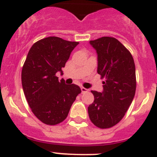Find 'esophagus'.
<instances>
[{
	"instance_id": "obj_1",
	"label": "esophagus",
	"mask_w": 157,
	"mask_h": 157,
	"mask_svg": "<svg viewBox=\"0 0 157 157\" xmlns=\"http://www.w3.org/2000/svg\"><path fill=\"white\" fill-rule=\"evenodd\" d=\"M81 90H82V93H86V92L88 91V90H87V89H86V88H84V87H82Z\"/></svg>"
}]
</instances>
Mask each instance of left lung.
Wrapping results in <instances>:
<instances>
[{"label":"left lung","mask_w":157,"mask_h":157,"mask_svg":"<svg viewBox=\"0 0 157 157\" xmlns=\"http://www.w3.org/2000/svg\"><path fill=\"white\" fill-rule=\"evenodd\" d=\"M90 44L97 53V73L105 81L102 93L91 91L94 101L88 107L89 117L96 127L109 128L123 118L134 98V59L129 50L113 37L103 36L91 40Z\"/></svg>","instance_id":"1"}]
</instances>
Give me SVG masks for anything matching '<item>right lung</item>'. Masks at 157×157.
<instances>
[{
    "instance_id": "obj_1",
    "label": "right lung",
    "mask_w": 157,
    "mask_h": 157,
    "mask_svg": "<svg viewBox=\"0 0 157 157\" xmlns=\"http://www.w3.org/2000/svg\"><path fill=\"white\" fill-rule=\"evenodd\" d=\"M78 42L60 37L42 39L32 46L21 70V84L29 106L36 117L48 125L65 120L76 96L81 93L77 85L58 81L71 51Z\"/></svg>"
}]
</instances>
